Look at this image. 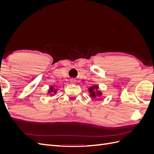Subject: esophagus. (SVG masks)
Returning a JSON list of instances; mask_svg holds the SVG:
<instances>
[{
  "instance_id": "1",
  "label": "esophagus",
  "mask_w": 154,
  "mask_h": 154,
  "mask_svg": "<svg viewBox=\"0 0 154 154\" xmlns=\"http://www.w3.org/2000/svg\"><path fill=\"white\" fill-rule=\"evenodd\" d=\"M72 82H74V80H72Z\"/></svg>"
}]
</instances>
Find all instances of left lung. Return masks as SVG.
I'll return each mask as SVG.
<instances>
[{"mask_svg":"<svg viewBox=\"0 0 154 154\" xmlns=\"http://www.w3.org/2000/svg\"><path fill=\"white\" fill-rule=\"evenodd\" d=\"M88 90H89L91 97H93V98L99 99V97H100L102 95V92L98 91V87L97 85H94L88 88Z\"/></svg>","mask_w":154,"mask_h":154,"instance_id":"left-lung-1","label":"left lung"}]
</instances>
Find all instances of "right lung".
<instances>
[{
	"label": "right lung",
	"instance_id": "add662e5",
	"mask_svg": "<svg viewBox=\"0 0 154 154\" xmlns=\"http://www.w3.org/2000/svg\"><path fill=\"white\" fill-rule=\"evenodd\" d=\"M49 92H53V87H51L50 91H49Z\"/></svg>",
	"mask_w": 154,
	"mask_h": 154
}]
</instances>
